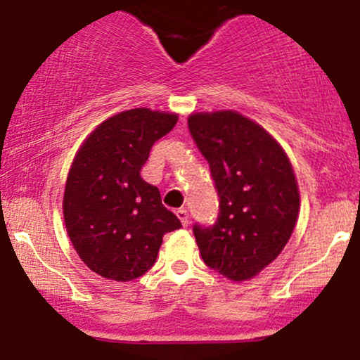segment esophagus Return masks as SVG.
<instances>
[{
  "instance_id": "obj_1",
  "label": "esophagus",
  "mask_w": 360,
  "mask_h": 360,
  "mask_svg": "<svg viewBox=\"0 0 360 360\" xmlns=\"http://www.w3.org/2000/svg\"><path fill=\"white\" fill-rule=\"evenodd\" d=\"M176 217H179L180 223L184 224V226L188 224V212H187V209H179V211H176Z\"/></svg>"
}]
</instances>
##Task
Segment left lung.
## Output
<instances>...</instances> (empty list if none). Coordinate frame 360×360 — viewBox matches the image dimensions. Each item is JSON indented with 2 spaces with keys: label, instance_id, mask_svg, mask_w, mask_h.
<instances>
[{
  "label": "left lung",
  "instance_id": "1",
  "mask_svg": "<svg viewBox=\"0 0 360 360\" xmlns=\"http://www.w3.org/2000/svg\"><path fill=\"white\" fill-rule=\"evenodd\" d=\"M188 131L219 197L216 223L193 224L202 260L231 281L255 277L288 245L300 214L288 155L264 127L233 110L192 114Z\"/></svg>",
  "mask_w": 360,
  "mask_h": 360
}]
</instances>
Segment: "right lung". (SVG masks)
I'll list each match as a JSON object with an SVG mask.
<instances>
[{"label":"right lung","mask_w":360,"mask_h":360,"mask_svg":"<svg viewBox=\"0 0 360 360\" xmlns=\"http://www.w3.org/2000/svg\"><path fill=\"white\" fill-rule=\"evenodd\" d=\"M176 120L149 108L120 112L76 153L64 188V223L76 253L98 276L119 282L144 276L165 234L181 228L158 188L141 179L153 144Z\"/></svg>","instance_id":"add662e5"}]
</instances>
